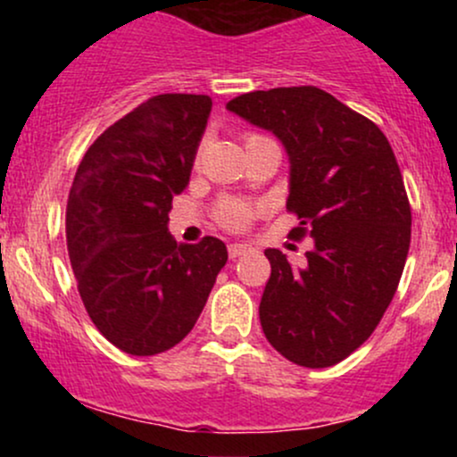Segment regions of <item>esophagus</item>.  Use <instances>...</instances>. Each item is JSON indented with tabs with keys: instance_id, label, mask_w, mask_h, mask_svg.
<instances>
[{
	"instance_id": "esophagus-1",
	"label": "esophagus",
	"mask_w": 457,
	"mask_h": 457,
	"mask_svg": "<svg viewBox=\"0 0 457 457\" xmlns=\"http://www.w3.org/2000/svg\"><path fill=\"white\" fill-rule=\"evenodd\" d=\"M251 251H253V246L246 245V243H229L228 245V253H229V258H232V260L240 258V255L251 253Z\"/></svg>"
}]
</instances>
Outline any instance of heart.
Instances as JSON below:
<instances>
[{
	"label": "heart",
	"instance_id": "obj_1",
	"mask_svg": "<svg viewBox=\"0 0 457 457\" xmlns=\"http://www.w3.org/2000/svg\"><path fill=\"white\" fill-rule=\"evenodd\" d=\"M251 137H258V135H251ZM217 217L225 228L243 229L249 223V219L253 217V208L249 204L238 202V199H225V202H221V206H219Z\"/></svg>",
	"mask_w": 457,
	"mask_h": 457
}]
</instances>
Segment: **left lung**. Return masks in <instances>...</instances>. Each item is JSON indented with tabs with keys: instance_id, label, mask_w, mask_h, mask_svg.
<instances>
[{
	"instance_id": "left-lung-1",
	"label": "left lung",
	"mask_w": 457,
	"mask_h": 457,
	"mask_svg": "<svg viewBox=\"0 0 457 457\" xmlns=\"http://www.w3.org/2000/svg\"><path fill=\"white\" fill-rule=\"evenodd\" d=\"M228 112L270 130L290 161L287 211L313 238L296 269L266 249L260 322L272 348L303 367H330L374 333L411 246V204L391 144L371 120L313 86L236 96Z\"/></svg>"
}]
</instances>
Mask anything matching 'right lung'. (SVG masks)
<instances>
[{
	"label": "right lung",
	"instance_id": "add662e5",
	"mask_svg": "<svg viewBox=\"0 0 457 457\" xmlns=\"http://www.w3.org/2000/svg\"><path fill=\"white\" fill-rule=\"evenodd\" d=\"M211 109L204 94L141 103L94 141L72 180L68 258L87 316L122 353L152 356L182 342L228 262L223 240L178 245L167 229Z\"/></svg>",
	"mask_w": 457,
	"mask_h": 457
}]
</instances>
